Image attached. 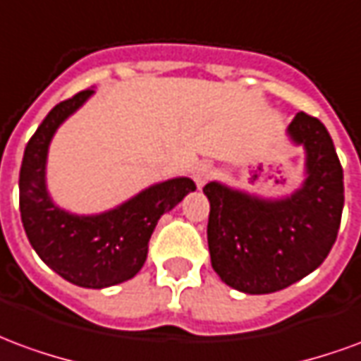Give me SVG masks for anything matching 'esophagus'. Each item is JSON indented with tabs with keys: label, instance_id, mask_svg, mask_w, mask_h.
<instances>
[{
	"label": "esophagus",
	"instance_id": "1",
	"mask_svg": "<svg viewBox=\"0 0 361 361\" xmlns=\"http://www.w3.org/2000/svg\"><path fill=\"white\" fill-rule=\"evenodd\" d=\"M212 168L209 164H199L193 172V180H195L197 188H203L207 181L211 180Z\"/></svg>",
	"mask_w": 361,
	"mask_h": 361
}]
</instances>
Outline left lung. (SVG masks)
<instances>
[{
  "label": "left lung",
  "mask_w": 361,
  "mask_h": 361,
  "mask_svg": "<svg viewBox=\"0 0 361 361\" xmlns=\"http://www.w3.org/2000/svg\"><path fill=\"white\" fill-rule=\"evenodd\" d=\"M288 135L305 149L307 178L295 193L267 201L211 181L207 240L212 269L245 294H271L317 269L333 247L344 207V173L326 127L305 111Z\"/></svg>",
  "instance_id": "8db88e82"
}]
</instances>
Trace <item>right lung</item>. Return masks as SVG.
I'll use <instances>...</instances> for the list:
<instances>
[{
	"instance_id": "obj_1",
	"label": "right lung",
	"mask_w": 361,
	"mask_h": 361,
	"mask_svg": "<svg viewBox=\"0 0 361 361\" xmlns=\"http://www.w3.org/2000/svg\"><path fill=\"white\" fill-rule=\"evenodd\" d=\"M94 90H81L54 106L30 137L19 176L20 220L38 257L61 279L81 288H108L133 279L147 261L158 219L172 211L195 183L173 178L141 191L102 214L79 216L51 203L46 158L56 129Z\"/></svg>"
}]
</instances>
